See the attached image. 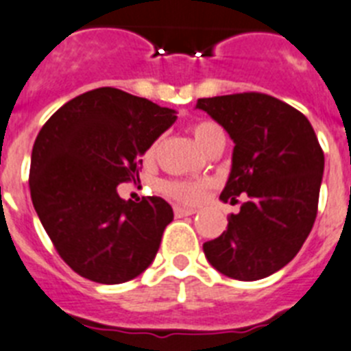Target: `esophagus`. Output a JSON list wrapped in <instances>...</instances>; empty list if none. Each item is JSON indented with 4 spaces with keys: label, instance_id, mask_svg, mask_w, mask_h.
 <instances>
[{
    "label": "esophagus",
    "instance_id": "obj_1",
    "mask_svg": "<svg viewBox=\"0 0 351 351\" xmlns=\"http://www.w3.org/2000/svg\"><path fill=\"white\" fill-rule=\"evenodd\" d=\"M193 214H196V210H194V208H189V207H175V216H176V217L193 216Z\"/></svg>",
    "mask_w": 351,
    "mask_h": 351
}]
</instances>
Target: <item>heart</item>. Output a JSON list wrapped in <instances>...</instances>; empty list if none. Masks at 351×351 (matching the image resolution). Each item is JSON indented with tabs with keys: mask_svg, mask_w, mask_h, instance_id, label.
Instances as JSON below:
<instances>
[{
	"mask_svg": "<svg viewBox=\"0 0 351 351\" xmlns=\"http://www.w3.org/2000/svg\"><path fill=\"white\" fill-rule=\"evenodd\" d=\"M193 137L203 152H207L216 143L225 141V134L221 126L212 121H199L191 128ZM155 155V144H152L146 152V158H153ZM208 184L207 182H191V180H164L160 184V191L175 202L185 203V205H196L205 198Z\"/></svg>",
	"mask_w": 351,
	"mask_h": 351,
	"instance_id": "obj_1",
	"label": "heart"
}]
</instances>
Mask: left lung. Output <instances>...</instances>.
Returning a JSON list of instances; mask_svg holds the SVG:
<instances>
[{"mask_svg": "<svg viewBox=\"0 0 351 351\" xmlns=\"http://www.w3.org/2000/svg\"><path fill=\"white\" fill-rule=\"evenodd\" d=\"M196 108L234 141L219 198L237 203L226 230L203 244L205 257L235 280H261L289 264L316 221L325 155L302 112L262 93L202 98Z\"/></svg>", "mask_w": 351, "mask_h": 351, "instance_id": "1", "label": "left lung"}]
</instances>
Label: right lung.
<instances>
[{"label": "right lung", "instance_id": "obj_1", "mask_svg": "<svg viewBox=\"0 0 351 351\" xmlns=\"http://www.w3.org/2000/svg\"><path fill=\"white\" fill-rule=\"evenodd\" d=\"M176 112L114 87L76 96L40 128L30 164L35 212L71 269L98 284H123L155 258L173 221L166 199L117 194L139 180L141 155Z\"/></svg>", "mask_w": 351, "mask_h": 351}]
</instances>
